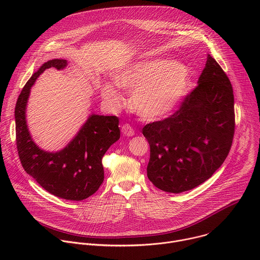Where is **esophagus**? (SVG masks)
I'll list each match as a JSON object with an SVG mask.
<instances>
[{"instance_id":"esophagus-1","label":"esophagus","mask_w":260,"mask_h":260,"mask_svg":"<svg viewBox=\"0 0 260 260\" xmlns=\"http://www.w3.org/2000/svg\"><path fill=\"white\" fill-rule=\"evenodd\" d=\"M121 133L123 136H126V137H133L135 135V131L133 129V127L126 123L121 126Z\"/></svg>"}]
</instances>
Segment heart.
<instances>
[{"instance_id": "heart-1", "label": "heart", "mask_w": 260, "mask_h": 260, "mask_svg": "<svg viewBox=\"0 0 260 260\" xmlns=\"http://www.w3.org/2000/svg\"><path fill=\"white\" fill-rule=\"evenodd\" d=\"M115 84L132 92L131 106L139 116L153 120L170 114L186 96L191 75L188 68L180 62L152 58L133 62L122 69L116 74ZM116 86L106 82L101 86L102 98L115 109L123 101Z\"/></svg>"}]
</instances>
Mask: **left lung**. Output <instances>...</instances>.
<instances>
[{
  "label": "left lung",
  "instance_id": "1",
  "mask_svg": "<svg viewBox=\"0 0 260 260\" xmlns=\"http://www.w3.org/2000/svg\"><path fill=\"white\" fill-rule=\"evenodd\" d=\"M198 84L171 117L143 127L150 145L147 176L166 192L181 193L199 186L221 167L231 150L233 86L210 54Z\"/></svg>",
  "mask_w": 260,
  "mask_h": 260
}]
</instances>
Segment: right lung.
<instances>
[{
  "mask_svg": "<svg viewBox=\"0 0 260 260\" xmlns=\"http://www.w3.org/2000/svg\"><path fill=\"white\" fill-rule=\"evenodd\" d=\"M68 60L54 58L43 63L22 88L15 106L16 145L24 171L49 193L69 201L92 196L104 181L102 158L120 138L116 116L91 114L64 148L46 151L32 140L26 123V105L31 86L49 69L63 70Z\"/></svg>",
  "mask_w": 260,
  "mask_h": 260,
  "instance_id": "right-lung-1",
  "label": "right lung"
}]
</instances>
